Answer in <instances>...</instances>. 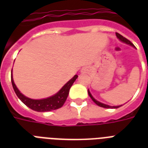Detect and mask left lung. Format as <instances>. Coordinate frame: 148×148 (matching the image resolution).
Wrapping results in <instances>:
<instances>
[{"instance_id": "8db88e82", "label": "left lung", "mask_w": 148, "mask_h": 148, "mask_svg": "<svg viewBox=\"0 0 148 148\" xmlns=\"http://www.w3.org/2000/svg\"><path fill=\"white\" fill-rule=\"evenodd\" d=\"M116 36H117V38L119 39L121 42L123 43H125V44H127V45H131V46H132V47H134V45L132 44V43L129 40H127V38H125L124 37H123L122 35H121L120 34L118 33H116ZM88 95H89V96H90V97L91 99H92V101L95 102L97 105L100 106V107H101V108H120L121 106L122 105H120V106H110V105H108V104H105V103H101V102H100V101H97L96 99L94 98V97L92 96V95L90 94V90H89V89H88Z\"/></svg>"}]
</instances>
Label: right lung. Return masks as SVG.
Here are the masks:
<instances>
[{
    "instance_id": "obj_1",
    "label": "right lung",
    "mask_w": 148,
    "mask_h": 148,
    "mask_svg": "<svg viewBox=\"0 0 148 148\" xmlns=\"http://www.w3.org/2000/svg\"><path fill=\"white\" fill-rule=\"evenodd\" d=\"M12 72V71H11ZM78 77L77 75H74L70 81H68L63 86L58 92L55 95H52L51 97L44 99H31L24 96L22 93H21L17 86L15 85L14 81L13 79V75L11 73V83L14 92L18 97V98L23 102L26 106L30 108L32 110L38 111V112H46V111H51V110H57L58 108H60L64 105V103L67 100V97L69 94V90L71 88L72 84L76 81V79Z\"/></svg>"
}]
</instances>
